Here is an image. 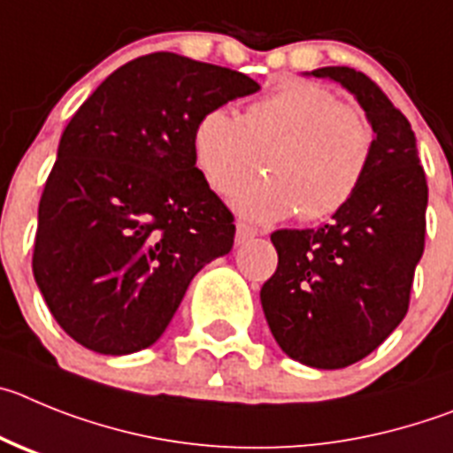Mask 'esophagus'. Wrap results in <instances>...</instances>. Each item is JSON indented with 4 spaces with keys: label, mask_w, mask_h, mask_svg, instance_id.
<instances>
[{
    "label": "esophagus",
    "mask_w": 453,
    "mask_h": 453,
    "mask_svg": "<svg viewBox=\"0 0 453 453\" xmlns=\"http://www.w3.org/2000/svg\"><path fill=\"white\" fill-rule=\"evenodd\" d=\"M252 236H257V230L255 227H250L248 223H236V243H243L248 242V239H252Z\"/></svg>",
    "instance_id": "obj_1"
}]
</instances>
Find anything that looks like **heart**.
Masks as SVG:
<instances>
[{"label": "heart", "instance_id": "1", "mask_svg": "<svg viewBox=\"0 0 453 453\" xmlns=\"http://www.w3.org/2000/svg\"><path fill=\"white\" fill-rule=\"evenodd\" d=\"M191 153L203 180L232 194L257 176L234 207L257 223L296 214L320 221L349 203L374 156V126L364 110L338 101L327 88L293 83L255 101L243 117L214 108L191 133Z\"/></svg>", "mask_w": 453, "mask_h": 453}]
</instances>
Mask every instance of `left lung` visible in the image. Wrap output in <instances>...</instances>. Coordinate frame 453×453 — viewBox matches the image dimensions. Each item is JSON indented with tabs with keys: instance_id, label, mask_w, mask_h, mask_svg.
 <instances>
[{
	"instance_id": "1",
	"label": "left lung",
	"mask_w": 453,
	"mask_h": 453,
	"mask_svg": "<svg viewBox=\"0 0 453 453\" xmlns=\"http://www.w3.org/2000/svg\"><path fill=\"white\" fill-rule=\"evenodd\" d=\"M307 76L332 79L354 95L374 126V156L332 221L273 232L277 271L259 297L284 354L309 368L338 370L377 349L409 311L429 187L409 119L377 83L352 67Z\"/></svg>"
}]
</instances>
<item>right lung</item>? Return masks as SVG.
Here are the masks:
<instances>
[{"label": "right lung", "mask_w": 453, "mask_h": 453, "mask_svg": "<svg viewBox=\"0 0 453 453\" xmlns=\"http://www.w3.org/2000/svg\"><path fill=\"white\" fill-rule=\"evenodd\" d=\"M257 89L242 72L157 51L112 72L76 110L34 246L35 284L76 343L112 357L149 348L194 275L232 250L234 217L203 180L191 133Z\"/></svg>", "instance_id": "obj_1"}]
</instances>
